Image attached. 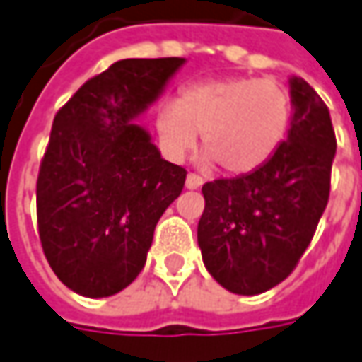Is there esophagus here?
Returning <instances> with one entry per match:
<instances>
[{
	"instance_id": "esophagus-1",
	"label": "esophagus",
	"mask_w": 362,
	"mask_h": 362,
	"mask_svg": "<svg viewBox=\"0 0 362 362\" xmlns=\"http://www.w3.org/2000/svg\"><path fill=\"white\" fill-rule=\"evenodd\" d=\"M202 184H204L202 176H198V174H188V178H186V186H188L190 190H194V188H200Z\"/></svg>"
}]
</instances>
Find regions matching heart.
Instances as JSON below:
<instances>
[{
    "label": "heart",
    "mask_w": 362,
    "mask_h": 362,
    "mask_svg": "<svg viewBox=\"0 0 362 362\" xmlns=\"http://www.w3.org/2000/svg\"><path fill=\"white\" fill-rule=\"evenodd\" d=\"M290 121V93L277 81L225 76L184 88L178 103L160 107L156 125L172 158H184L202 132L206 162L214 160L228 174H245L274 156Z\"/></svg>",
    "instance_id": "heart-1"
}]
</instances>
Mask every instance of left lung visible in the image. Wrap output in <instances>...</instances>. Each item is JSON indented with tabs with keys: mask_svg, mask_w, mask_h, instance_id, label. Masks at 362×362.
<instances>
[{
	"mask_svg": "<svg viewBox=\"0 0 362 362\" xmlns=\"http://www.w3.org/2000/svg\"><path fill=\"white\" fill-rule=\"evenodd\" d=\"M291 103L288 139L265 164L202 186V261L233 293L255 296L281 284L302 259L328 204L337 153L328 107L302 78H291Z\"/></svg>",
	"mask_w": 362,
	"mask_h": 362,
	"instance_id": "obj_1",
	"label": "left lung"
}]
</instances>
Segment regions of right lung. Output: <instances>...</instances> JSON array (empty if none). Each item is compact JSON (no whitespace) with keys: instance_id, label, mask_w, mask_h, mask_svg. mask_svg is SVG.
<instances>
[{"instance_id":"right-lung-1","label":"right lung","mask_w":362,"mask_h":362,"mask_svg":"<svg viewBox=\"0 0 362 362\" xmlns=\"http://www.w3.org/2000/svg\"><path fill=\"white\" fill-rule=\"evenodd\" d=\"M184 58H125L88 78L56 113L40 162L36 214L56 277L87 298L127 288L186 170L162 160L132 123Z\"/></svg>"}]
</instances>
